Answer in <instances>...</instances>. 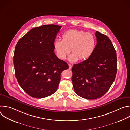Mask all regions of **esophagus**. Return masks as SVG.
Listing matches in <instances>:
<instances>
[{"mask_svg":"<svg viewBox=\"0 0 130 130\" xmlns=\"http://www.w3.org/2000/svg\"><path fill=\"white\" fill-rule=\"evenodd\" d=\"M68 65H69V69H71L72 68V66L71 65H70V64H69Z\"/></svg>","mask_w":130,"mask_h":130,"instance_id":"34e87169","label":"esophagus"}]
</instances>
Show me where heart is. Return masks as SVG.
<instances>
[{"instance_id": "heart-1", "label": "heart", "mask_w": 130, "mask_h": 130, "mask_svg": "<svg viewBox=\"0 0 130 130\" xmlns=\"http://www.w3.org/2000/svg\"><path fill=\"white\" fill-rule=\"evenodd\" d=\"M62 40H55L53 48L57 57L64 60L70 52L68 60L71 62L85 61L90 58L95 51L97 45L95 36L78 30H69L62 35Z\"/></svg>"}]
</instances>
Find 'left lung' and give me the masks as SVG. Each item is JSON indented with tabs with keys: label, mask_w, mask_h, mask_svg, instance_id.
Listing matches in <instances>:
<instances>
[{
	"label": "left lung",
	"mask_w": 130,
	"mask_h": 130,
	"mask_svg": "<svg viewBox=\"0 0 130 130\" xmlns=\"http://www.w3.org/2000/svg\"><path fill=\"white\" fill-rule=\"evenodd\" d=\"M97 45L88 59L72 68L74 90L79 96L95 99L103 96L114 82L117 73L116 50L108 37L95 33Z\"/></svg>",
	"instance_id": "left-lung-1"
}]
</instances>
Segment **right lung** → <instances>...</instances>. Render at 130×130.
<instances>
[{
	"instance_id": "right-lung-1",
	"label": "right lung",
	"mask_w": 130,
	"mask_h": 130,
	"mask_svg": "<svg viewBox=\"0 0 130 130\" xmlns=\"http://www.w3.org/2000/svg\"><path fill=\"white\" fill-rule=\"evenodd\" d=\"M61 26L43 25L30 30L18 41L13 62L15 77L23 89L36 98L57 91L68 64L55 54L53 43Z\"/></svg>"
}]
</instances>
